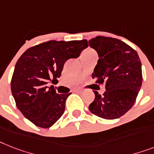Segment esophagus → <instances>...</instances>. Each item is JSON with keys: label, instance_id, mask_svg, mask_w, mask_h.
<instances>
[{"label": "esophagus", "instance_id": "obj_1", "mask_svg": "<svg viewBox=\"0 0 154 154\" xmlns=\"http://www.w3.org/2000/svg\"><path fill=\"white\" fill-rule=\"evenodd\" d=\"M82 91H83V89L81 88V87H78V88L74 89V91H75V92H82Z\"/></svg>", "mask_w": 154, "mask_h": 154}]
</instances>
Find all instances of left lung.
Listing matches in <instances>:
<instances>
[{
  "label": "left lung",
  "instance_id": "1",
  "mask_svg": "<svg viewBox=\"0 0 154 154\" xmlns=\"http://www.w3.org/2000/svg\"><path fill=\"white\" fill-rule=\"evenodd\" d=\"M89 45L99 57L92 78L97 84H105L106 90L102 95L94 91L95 98L89 109L103 119L120 118L134 105L142 86L139 57L125 42L112 38L97 36L89 41Z\"/></svg>",
  "mask_w": 154,
  "mask_h": 154
}]
</instances>
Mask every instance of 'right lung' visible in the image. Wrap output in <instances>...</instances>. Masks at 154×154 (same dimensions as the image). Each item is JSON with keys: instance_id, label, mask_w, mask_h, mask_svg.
<instances>
[{"instance_id": "add662e5", "label": "right lung", "mask_w": 154, "mask_h": 154, "mask_svg": "<svg viewBox=\"0 0 154 154\" xmlns=\"http://www.w3.org/2000/svg\"><path fill=\"white\" fill-rule=\"evenodd\" d=\"M88 47L86 40L49 41L29 48L18 60L11 94L23 115L39 128H49L63 115L69 94H57L49 81L58 82L63 64Z\"/></svg>"}]
</instances>
